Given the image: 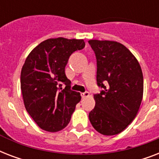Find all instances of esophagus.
I'll list each match as a JSON object with an SVG mask.
<instances>
[{
  "label": "esophagus",
  "mask_w": 159,
  "mask_h": 159,
  "mask_svg": "<svg viewBox=\"0 0 159 159\" xmlns=\"http://www.w3.org/2000/svg\"><path fill=\"white\" fill-rule=\"evenodd\" d=\"M89 92H83V93H82V98H86V97H89Z\"/></svg>",
  "instance_id": "1"
}]
</instances>
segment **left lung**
<instances>
[{
	"mask_svg": "<svg viewBox=\"0 0 159 159\" xmlns=\"http://www.w3.org/2000/svg\"><path fill=\"white\" fill-rule=\"evenodd\" d=\"M88 43L97 57V85L104 88L94 95L96 105L89 113L90 122L102 134H118L134 120L140 107L142 69L137 58L122 43L97 39Z\"/></svg>",
	"mask_w": 159,
	"mask_h": 159,
	"instance_id": "obj_1",
	"label": "left lung"
}]
</instances>
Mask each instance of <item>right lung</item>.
I'll return each mask as SVG.
<instances>
[{
    "label": "right lung",
    "instance_id": "right-lung-1",
    "mask_svg": "<svg viewBox=\"0 0 159 159\" xmlns=\"http://www.w3.org/2000/svg\"><path fill=\"white\" fill-rule=\"evenodd\" d=\"M85 47L83 39H48L41 42L26 57L20 73L24 104L37 125L48 132L62 130L68 125L79 92L70 90L65 74L70 55ZM66 87L61 90V83Z\"/></svg>",
    "mask_w": 159,
    "mask_h": 159
}]
</instances>
